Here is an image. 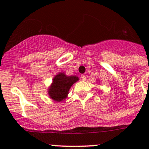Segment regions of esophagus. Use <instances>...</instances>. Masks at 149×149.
<instances>
[{"label":"esophagus","instance_id":"esophagus-1","mask_svg":"<svg viewBox=\"0 0 149 149\" xmlns=\"http://www.w3.org/2000/svg\"><path fill=\"white\" fill-rule=\"evenodd\" d=\"M81 79L83 81H85L86 79V77L85 75H81Z\"/></svg>","mask_w":149,"mask_h":149}]
</instances>
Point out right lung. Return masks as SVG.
<instances>
[{"instance_id": "obj_1", "label": "right lung", "mask_w": 149, "mask_h": 149, "mask_svg": "<svg viewBox=\"0 0 149 149\" xmlns=\"http://www.w3.org/2000/svg\"><path fill=\"white\" fill-rule=\"evenodd\" d=\"M78 80L79 78L77 76H67L64 73H60L55 76L52 85L49 88L48 93L50 98L56 102H61L65 100L71 86Z\"/></svg>"}]
</instances>
